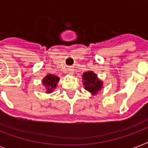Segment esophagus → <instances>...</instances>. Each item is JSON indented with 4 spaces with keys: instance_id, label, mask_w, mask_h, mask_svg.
I'll list each match as a JSON object with an SVG mask.
<instances>
[{
    "instance_id": "esophagus-1",
    "label": "esophagus",
    "mask_w": 148,
    "mask_h": 148,
    "mask_svg": "<svg viewBox=\"0 0 148 148\" xmlns=\"http://www.w3.org/2000/svg\"><path fill=\"white\" fill-rule=\"evenodd\" d=\"M69 74H74V69L73 68H71V69H69Z\"/></svg>"
}]
</instances>
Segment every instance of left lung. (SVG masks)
Returning <instances> with one entry per match:
<instances>
[{
    "mask_svg": "<svg viewBox=\"0 0 148 148\" xmlns=\"http://www.w3.org/2000/svg\"><path fill=\"white\" fill-rule=\"evenodd\" d=\"M82 78L85 90L92 95H96L103 87V82L97 78V74L93 71L84 72L82 75Z\"/></svg>",
    "mask_w": 148,
    "mask_h": 148,
    "instance_id": "left-lung-1",
    "label": "left lung"
}]
</instances>
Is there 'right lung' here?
<instances>
[{
    "label": "right lung",
    "mask_w": 148,
    "mask_h": 148,
    "mask_svg": "<svg viewBox=\"0 0 148 148\" xmlns=\"http://www.w3.org/2000/svg\"><path fill=\"white\" fill-rule=\"evenodd\" d=\"M59 80L60 78L58 76L53 75V74H47V76L45 77L42 80V84L45 87L46 93L50 94L53 92V89L57 87Z\"/></svg>",
    "instance_id": "right-lung-1"
}]
</instances>
